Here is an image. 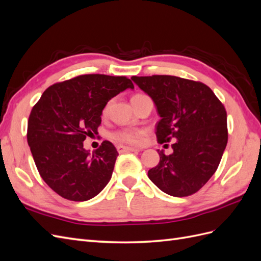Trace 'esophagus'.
<instances>
[{
    "mask_svg": "<svg viewBox=\"0 0 261 261\" xmlns=\"http://www.w3.org/2000/svg\"><path fill=\"white\" fill-rule=\"evenodd\" d=\"M117 151L120 153H123V152H129V151H138L137 148H133V147H128V146H123V145H120L117 146Z\"/></svg>",
    "mask_w": 261,
    "mask_h": 261,
    "instance_id": "esophagus-1",
    "label": "esophagus"
}]
</instances>
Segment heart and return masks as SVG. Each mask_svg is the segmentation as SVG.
Wrapping results in <instances>:
<instances>
[{
  "label": "heart",
  "mask_w": 261,
  "mask_h": 261,
  "mask_svg": "<svg viewBox=\"0 0 261 261\" xmlns=\"http://www.w3.org/2000/svg\"><path fill=\"white\" fill-rule=\"evenodd\" d=\"M107 110V109H106ZM144 132L140 129H133V128H123L113 133L112 137L115 140L122 141V143L127 144H139L143 139Z\"/></svg>",
  "instance_id": "1"
}]
</instances>
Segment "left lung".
<instances>
[{"label":"left lung","mask_w":261,"mask_h":261,"mask_svg":"<svg viewBox=\"0 0 261 261\" xmlns=\"http://www.w3.org/2000/svg\"><path fill=\"white\" fill-rule=\"evenodd\" d=\"M132 81L152 99L161 120L155 135L173 152L159 151L160 162L148 171L150 180L174 197L193 195L217 171L227 144L226 111L202 83L176 76H133Z\"/></svg>","instance_id":"obj_1"}]
</instances>
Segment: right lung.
Segmentation results:
<instances>
[{
	"mask_svg": "<svg viewBox=\"0 0 261 261\" xmlns=\"http://www.w3.org/2000/svg\"><path fill=\"white\" fill-rule=\"evenodd\" d=\"M128 88L134 85L125 76L82 75L49 87L31 110L27 140L36 167L63 198L89 200L111 179L118 155L112 143L92 152L83 143L98 133L108 102Z\"/></svg>",
	"mask_w": 261,
	"mask_h": 261,
	"instance_id": "right-lung-1",
	"label": "right lung"
}]
</instances>
